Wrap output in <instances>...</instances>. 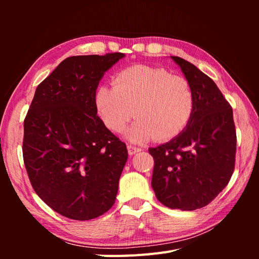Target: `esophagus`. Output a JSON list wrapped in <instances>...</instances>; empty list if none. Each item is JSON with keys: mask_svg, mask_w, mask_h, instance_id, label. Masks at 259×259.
I'll list each match as a JSON object with an SVG mask.
<instances>
[{"mask_svg": "<svg viewBox=\"0 0 259 259\" xmlns=\"http://www.w3.org/2000/svg\"><path fill=\"white\" fill-rule=\"evenodd\" d=\"M127 151H128V154L130 155H134L135 153L142 151V149L138 148V147H135V146H132V145H128L127 146Z\"/></svg>", "mask_w": 259, "mask_h": 259, "instance_id": "34e87169", "label": "esophagus"}]
</instances>
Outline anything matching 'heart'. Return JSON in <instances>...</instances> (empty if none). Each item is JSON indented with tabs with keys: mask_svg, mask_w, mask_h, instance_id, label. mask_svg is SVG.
Instances as JSON below:
<instances>
[{
	"mask_svg": "<svg viewBox=\"0 0 259 259\" xmlns=\"http://www.w3.org/2000/svg\"><path fill=\"white\" fill-rule=\"evenodd\" d=\"M100 119L112 132H121L133 116L136 121L124 132L132 143L155 137H175L189 123L195 99L190 83L160 68L136 65L122 70L114 86L101 85L95 93Z\"/></svg>",
	"mask_w": 259,
	"mask_h": 259,
	"instance_id": "obj_1",
	"label": "heart"
}]
</instances>
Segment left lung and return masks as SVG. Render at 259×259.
<instances>
[{"instance_id": "8db88e82", "label": "left lung", "mask_w": 259, "mask_h": 259, "mask_svg": "<svg viewBox=\"0 0 259 259\" xmlns=\"http://www.w3.org/2000/svg\"><path fill=\"white\" fill-rule=\"evenodd\" d=\"M194 93L189 123L168 143L149 148L154 159L151 186L163 205L194 210L228 185L234 169L237 135L232 108L215 82L194 65L170 56Z\"/></svg>"}]
</instances>
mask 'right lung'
Instances as JSON below:
<instances>
[{
	"label": "right lung",
	"mask_w": 259,
	"mask_h": 259,
	"mask_svg": "<svg viewBox=\"0 0 259 259\" xmlns=\"http://www.w3.org/2000/svg\"><path fill=\"white\" fill-rule=\"evenodd\" d=\"M122 53L72 56L37 86L22 153L34 191L58 214L90 221L114 204L126 145L97 116L95 93Z\"/></svg>",
	"instance_id": "obj_1"
}]
</instances>
